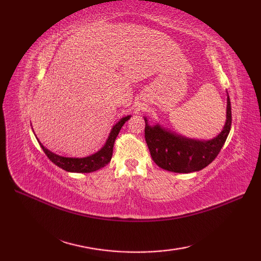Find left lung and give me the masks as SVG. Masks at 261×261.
<instances>
[{
  "label": "left lung",
  "mask_w": 261,
  "mask_h": 261,
  "mask_svg": "<svg viewBox=\"0 0 261 261\" xmlns=\"http://www.w3.org/2000/svg\"><path fill=\"white\" fill-rule=\"evenodd\" d=\"M146 122L145 138L153 162L160 168L174 173L188 174L198 171L213 162L222 149L231 130V103L226 98V120L222 131L210 140L191 139L166 129L159 123Z\"/></svg>",
  "instance_id": "8db88e82"
}]
</instances>
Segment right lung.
Wrapping results in <instances>:
<instances>
[{
    "label": "right lung",
    "mask_w": 261,
    "mask_h": 261,
    "mask_svg": "<svg viewBox=\"0 0 261 261\" xmlns=\"http://www.w3.org/2000/svg\"><path fill=\"white\" fill-rule=\"evenodd\" d=\"M131 118V115L123 116V118L120 119L118 123L113 125L112 129H111L110 135L107 139V142L104 143V146L99 149L98 151L95 153L90 154L87 157L83 158H75V157H63L51 152L48 150L47 148L43 147L42 143L38 140L40 143L42 150L45 151L47 157L51 160V162L58 166L59 168H62L66 171H69V173H92V171H95L104 167L105 165L110 163L111 158H112V152H113V146L114 141L118 137L121 127L123 126L125 122Z\"/></svg>",
    "instance_id": "right-lung-1"
}]
</instances>
